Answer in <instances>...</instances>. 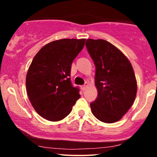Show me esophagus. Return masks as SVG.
<instances>
[{
    "label": "esophagus",
    "instance_id": "34e87169",
    "mask_svg": "<svg viewBox=\"0 0 157 157\" xmlns=\"http://www.w3.org/2000/svg\"><path fill=\"white\" fill-rule=\"evenodd\" d=\"M87 87H88V83H87V82H86V83H85L84 85H82V86H80L81 89H82V91H84V90H86V88H87Z\"/></svg>",
    "mask_w": 157,
    "mask_h": 157
}]
</instances>
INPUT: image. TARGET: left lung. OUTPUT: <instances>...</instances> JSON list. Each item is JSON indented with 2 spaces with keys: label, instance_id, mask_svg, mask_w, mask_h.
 <instances>
[{
  "label": "left lung",
  "instance_id": "obj_1",
  "mask_svg": "<svg viewBox=\"0 0 157 157\" xmlns=\"http://www.w3.org/2000/svg\"><path fill=\"white\" fill-rule=\"evenodd\" d=\"M86 46L95 65L98 96L91 102L94 116L113 123L122 118L134 103L137 91L131 63L120 50L105 40L88 39Z\"/></svg>",
  "mask_w": 157,
  "mask_h": 157
}]
</instances>
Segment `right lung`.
Masks as SVG:
<instances>
[{
  "instance_id": "obj_1",
  "label": "right lung",
  "mask_w": 157,
  "mask_h": 157,
  "mask_svg": "<svg viewBox=\"0 0 157 157\" xmlns=\"http://www.w3.org/2000/svg\"><path fill=\"white\" fill-rule=\"evenodd\" d=\"M86 39H61L45 45L32 60L26 75L29 99L40 116L60 121L69 114L80 97L70 79L71 63Z\"/></svg>"
}]
</instances>
